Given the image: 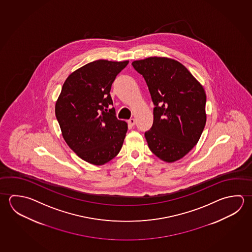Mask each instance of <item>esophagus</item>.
<instances>
[{
	"instance_id": "esophagus-1",
	"label": "esophagus",
	"mask_w": 252,
	"mask_h": 252,
	"mask_svg": "<svg viewBox=\"0 0 252 252\" xmlns=\"http://www.w3.org/2000/svg\"><path fill=\"white\" fill-rule=\"evenodd\" d=\"M128 124L133 126L135 125V120L134 119H130V120H128Z\"/></svg>"
}]
</instances>
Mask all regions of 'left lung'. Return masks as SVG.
Returning <instances> with one entry per match:
<instances>
[{
	"instance_id": "obj_1",
	"label": "left lung",
	"mask_w": 252,
	"mask_h": 252,
	"mask_svg": "<svg viewBox=\"0 0 252 252\" xmlns=\"http://www.w3.org/2000/svg\"><path fill=\"white\" fill-rule=\"evenodd\" d=\"M132 65L144 78L155 105L153 125L145 132L149 148L161 160L175 162L196 145L205 126L204 89L173 59L152 57Z\"/></svg>"
}]
</instances>
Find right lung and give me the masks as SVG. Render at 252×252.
<instances>
[{
	"label": "right lung",
	"mask_w": 252,
	"mask_h": 252,
	"mask_svg": "<svg viewBox=\"0 0 252 252\" xmlns=\"http://www.w3.org/2000/svg\"><path fill=\"white\" fill-rule=\"evenodd\" d=\"M129 61L96 60L67 78L56 102V117L63 137L76 154L88 163L101 165L119 154L126 122L118 120L111 85Z\"/></svg>",
	"instance_id": "obj_1"
}]
</instances>
